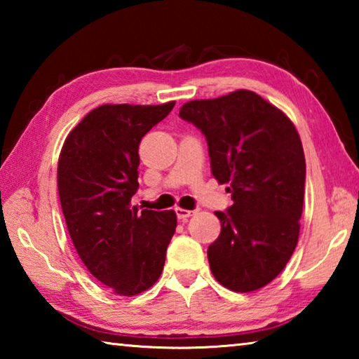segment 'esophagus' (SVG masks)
Instances as JSON below:
<instances>
[{
    "instance_id": "34e87169",
    "label": "esophagus",
    "mask_w": 359,
    "mask_h": 359,
    "mask_svg": "<svg viewBox=\"0 0 359 359\" xmlns=\"http://www.w3.org/2000/svg\"><path fill=\"white\" fill-rule=\"evenodd\" d=\"M175 214H177V218H179V220H182V222H187L188 218H190V217L194 214V210H187V209L177 208V209H175Z\"/></svg>"
}]
</instances>
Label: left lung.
Masks as SVG:
<instances>
[{"mask_svg":"<svg viewBox=\"0 0 359 359\" xmlns=\"http://www.w3.org/2000/svg\"><path fill=\"white\" fill-rule=\"evenodd\" d=\"M179 117L208 141L210 169L233 204L208 248L210 271L239 293L263 288L287 266L299 238L306 158L290 118L259 95L238 90L190 101Z\"/></svg>","mask_w":359,"mask_h":359,"instance_id":"obj_1","label":"left lung"}]
</instances>
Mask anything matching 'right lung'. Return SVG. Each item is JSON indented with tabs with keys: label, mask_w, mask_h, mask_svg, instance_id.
<instances>
[{
	"label": "right lung",
	"mask_w": 359,
	"mask_h": 359,
	"mask_svg": "<svg viewBox=\"0 0 359 359\" xmlns=\"http://www.w3.org/2000/svg\"><path fill=\"white\" fill-rule=\"evenodd\" d=\"M174 104L96 107L60 154L58 193L72 244L87 269L121 296L142 293L158 280L177 226L174 210L131 208L139 142Z\"/></svg>",
	"instance_id": "1"
}]
</instances>
